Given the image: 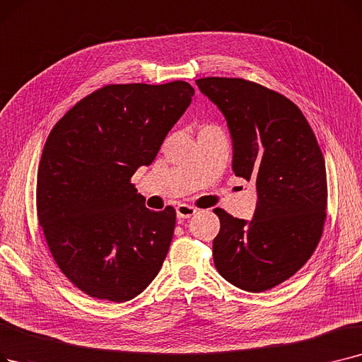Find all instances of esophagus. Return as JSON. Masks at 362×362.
I'll list each match as a JSON object with an SVG mask.
<instances>
[{
	"instance_id": "1",
	"label": "esophagus",
	"mask_w": 362,
	"mask_h": 362,
	"mask_svg": "<svg viewBox=\"0 0 362 362\" xmlns=\"http://www.w3.org/2000/svg\"><path fill=\"white\" fill-rule=\"evenodd\" d=\"M176 213L179 218H189L197 213V209L192 206H187V204H179Z\"/></svg>"
}]
</instances>
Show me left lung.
<instances>
[{
	"mask_svg": "<svg viewBox=\"0 0 362 362\" xmlns=\"http://www.w3.org/2000/svg\"><path fill=\"white\" fill-rule=\"evenodd\" d=\"M223 112L233 142L235 176L253 180L251 222L214 209L218 274L235 287L260 293L291 278L315 251L327 218V175L315 133L281 93L244 78L195 81Z\"/></svg>",
	"mask_w": 362,
	"mask_h": 362,
	"instance_id": "left-lung-1",
	"label": "left lung"
}]
</instances>
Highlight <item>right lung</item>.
<instances>
[{"instance_id":"add662e5","label":"right lung","mask_w":362,"mask_h":362,"mask_svg":"<svg viewBox=\"0 0 362 362\" xmlns=\"http://www.w3.org/2000/svg\"><path fill=\"white\" fill-rule=\"evenodd\" d=\"M194 94L185 81L107 84L75 103L47 137L38 220L62 274L90 297L127 302L158 275L176 210L146 209L132 177L155 160Z\"/></svg>"}]
</instances>
